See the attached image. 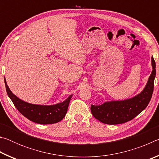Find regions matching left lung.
Returning a JSON list of instances; mask_svg holds the SVG:
<instances>
[{
    "label": "left lung",
    "mask_w": 159,
    "mask_h": 159,
    "mask_svg": "<svg viewBox=\"0 0 159 159\" xmlns=\"http://www.w3.org/2000/svg\"><path fill=\"white\" fill-rule=\"evenodd\" d=\"M152 71L142 92L133 98L120 101L106 102L101 105H91V112L99 121L109 125L120 124L133 119L149 104L154 91L156 63L152 57Z\"/></svg>",
    "instance_id": "obj_1"
}]
</instances>
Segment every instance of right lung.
<instances>
[{
    "label": "right lung",
    "mask_w": 159,
    "mask_h": 159,
    "mask_svg": "<svg viewBox=\"0 0 159 159\" xmlns=\"http://www.w3.org/2000/svg\"><path fill=\"white\" fill-rule=\"evenodd\" d=\"M5 85L8 97L18 111L29 120L39 124H52L62 120L66 114L70 100L73 96L71 95L66 100L53 105H39L28 103L18 98L10 90L5 79Z\"/></svg>",
    "instance_id": "1"
}]
</instances>
